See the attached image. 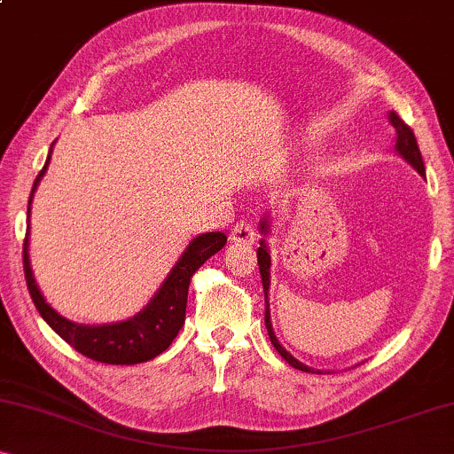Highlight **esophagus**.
<instances>
[{"label": "esophagus", "instance_id": "obj_1", "mask_svg": "<svg viewBox=\"0 0 454 454\" xmlns=\"http://www.w3.org/2000/svg\"><path fill=\"white\" fill-rule=\"evenodd\" d=\"M231 241L233 243H243V246H251L255 241V229L251 223L247 221H239L237 225L231 229Z\"/></svg>", "mask_w": 454, "mask_h": 454}]
</instances>
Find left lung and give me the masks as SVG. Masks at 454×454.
<instances>
[{"mask_svg":"<svg viewBox=\"0 0 454 454\" xmlns=\"http://www.w3.org/2000/svg\"><path fill=\"white\" fill-rule=\"evenodd\" d=\"M389 121H392V125L395 128V134H397V139H395V150L400 152V154L408 160L410 164L414 166V168L422 174L424 176V162H422V154H420V148H418V142H416V136L414 131L410 125L402 120L400 115L395 114V111H392L389 114ZM262 231L268 233V223L262 221ZM257 263H260V274H262V282H263V292H266V302H268V288H270V254H268V247H266V241H260V247H257ZM266 329H268V334H270V340L271 345L276 347V351L282 355V357L288 361V364L292 367L300 369V372H312L310 367H306L304 364H300V361L296 357H292V355L286 351V348L278 343L276 334H274V329H271V323H270V310L266 306ZM320 373V372H318Z\"/></svg>","mask_w":454,"mask_h":454,"instance_id":"8db88e82","label":"left lung"}]
</instances>
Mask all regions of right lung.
Listing matches in <instances>:
<instances>
[{"mask_svg":"<svg viewBox=\"0 0 454 454\" xmlns=\"http://www.w3.org/2000/svg\"><path fill=\"white\" fill-rule=\"evenodd\" d=\"M48 160H51V156L46 158L44 168L38 172L36 180H34L32 194L36 191L42 174L46 172ZM27 217H30V208H27ZM225 243V233L213 231L199 235L197 239L191 241V246L186 247L183 257H180L176 266L170 271V276L166 278L162 288H160L156 292V296L150 300V304L145 306L142 312H137L134 318L115 325H76L73 320L60 317L59 312L46 302L32 276L30 257H27V233L22 251L24 274L27 292H30L40 317L51 325V329L57 333L60 339H65L68 345L76 348V351L82 353L89 359L99 361V364L134 365L158 357V355L164 353L166 348L170 347L172 340L176 339L180 326L184 325L191 278L194 276V271L203 266L208 257H213L219 249H223Z\"/></svg>","mask_w":454,"mask_h":454,"instance_id":"right-lung-1","label":"right lung"}]
</instances>
